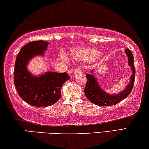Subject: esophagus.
Masks as SVG:
<instances>
[{
  "instance_id": "1",
  "label": "esophagus",
  "mask_w": 149,
  "mask_h": 149,
  "mask_svg": "<svg viewBox=\"0 0 149 149\" xmlns=\"http://www.w3.org/2000/svg\"><path fill=\"white\" fill-rule=\"evenodd\" d=\"M81 72H82L81 69H77H77L74 70V73L75 74H78V73H80Z\"/></svg>"
}]
</instances>
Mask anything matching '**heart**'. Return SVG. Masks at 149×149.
<instances>
[{
  "label": "heart",
  "mask_w": 149,
  "mask_h": 149,
  "mask_svg": "<svg viewBox=\"0 0 149 149\" xmlns=\"http://www.w3.org/2000/svg\"><path fill=\"white\" fill-rule=\"evenodd\" d=\"M71 57L78 61H92L98 58L101 55L99 51L92 48L74 47L71 51ZM61 60L65 63L70 61V58L64 52H61L59 54Z\"/></svg>",
  "instance_id": "1"
}]
</instances>
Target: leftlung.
<instances>
[{
    "label": "left lung",
    "mask_w": 149,
    "mask_h": 149,
    "mask_svg": "<svg viewBox=\"0 0 149 149\" xmlns=\"http://www.w3.org/2000/svg\"><path fill=\"white\" fill-rule=\"evenodd\" d=\"M125 53L128 58V65L131 67L132 70L130 83L120 93L118 94H109L105 92L100 86L96 77L94 76V70H91V74H86L87 82L84 88V93L87 98L92 103L102 106H113L118 104L130 94L133 89L135 77V70L133 62L134 58L132 53L128 49L125 50Z\"/></svg>",
    "instance_id": "8db88e82"
}]
</instances>
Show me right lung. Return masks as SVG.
<instances>
[{
  "instance_id": "obj_1",
  "label": "right lung",
  "mask_w": 149,
  "mask_h": 149,
  "mask_svg": "<svg viewBox=\"0 0 149 149\" xmlns=\"http://www.w3.org/2000/svg\"><path fill=\"white\" fill-rule=\"evenodd\" d=\"M49 43L31 41L21 49L14 67V82L19 96L27 103L36 107H47L55 104L61 97V88L70 79L67 72H46L35 76L28 69V64L36 56H43Z\"/></svg>"
}]
</instances>
